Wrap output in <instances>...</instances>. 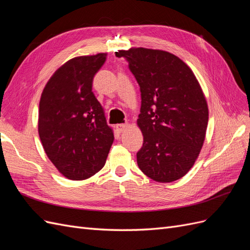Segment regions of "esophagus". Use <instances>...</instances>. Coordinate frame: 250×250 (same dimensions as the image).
I'll return each instance as SVG.
<instances>
[{
	"label": "esophagus",
	"mask_w": 250,
	"mask_h": 250,
	"mask_svg": "<svg viewBox=\"0 0 250 250\" xmlns=\"http://www.w3.org/2000/svg\"><path fill=\"white\" fill-rule=\"evenodd\" d=\"M127 127H128V124H118V125L116 126L117 130H118L119 132H122V131H124Z\"/></svg>",
	"instance_id": "obj_1"
}]
</instances>
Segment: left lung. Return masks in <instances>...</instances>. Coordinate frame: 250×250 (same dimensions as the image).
<instances>
[{"instance_id": "8db88e82", "label": "left lung", "mask_w": 250, "mask_h": 250, "mask_svg": "<svg viewBox=\"0 0 250 250\" xmlns=\"http://www.w3.org/2000/svg\"><path fill=\"white\" fill-rule=\"evenodd\" d=\"M127 60L141 90L138 125L144 143L137 153L142 172L171 183L192 168L208 122L207 100L195 75L169 52L137 48L116 52Z\"/></svg>"}]
</instances>
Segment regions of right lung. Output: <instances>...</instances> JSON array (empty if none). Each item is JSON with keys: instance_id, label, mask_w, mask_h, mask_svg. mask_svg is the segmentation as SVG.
<instances>
[{"instance_id": "right-lung-1", "label": "right lung", "mask_w": 250, "mask_h": 250, "mask_svg": "<svg viewBox=\"0 0 250 250\" xmlns=\"http://www.w3.org/2000/svg\"><path fill=\"white\" fill-rule=\"evenodd\" d=\"M106 54L75 57L54 73L40 101L39 133L50 161L65 177L82 180L100 171L113 142L92 92Z\"/></svg>"}]
</instances>
